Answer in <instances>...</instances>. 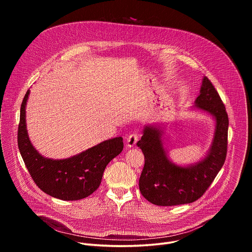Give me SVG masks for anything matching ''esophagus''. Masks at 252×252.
<instances>
[{"instance_id": "obj_1", "label": "esophagus", "mask_w": 252, "mask_h": 252, "mask_svg": "<svg viewBox=\"0 0 252 252\" xmlns=\"http://www.w3.org/2000/svg\"><path fill=\"white\" fill-rule=\"evenodd\" d=\"M138 140V135L136 133H132L127 136L126 138V148L130 149L136 145V141Z\"/></svg>"}]
</instances>
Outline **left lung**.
Instances as JSON below:
<instances>
[{
	"instance_id": "8db88e82",
	"label": "left lung",
	"mask_w": 252,
	"mask_h": 252,
	"mask_svg": "<svg viewBox=\"0 0 252 252\" xmlns=\"http://www.w3.org/2000/svg\"><path fill=\"white\" fill-rule=\"evenodd\" d=\"M190 110L207 113L215 122L211 145L198 161L179 165L170 160L162 138L165 125L145 126L136 143L145 156L139 190L156 205L172 206L195 201L209 188L225 161L228 117L219 93L206 77L202 79L199 94Z\"/></svg>"
}]
</instances>
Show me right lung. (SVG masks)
I'll use <instances>...</instances> for the list:
<instances>
[{
	"label": "right lung",
	"mask_w": 252,
	"mask_h": 252,
	"mask_svg": "<svg viewBox=\"0 0 252 252\" xmlns=\"http://www.w3.org/2000/svg\"><path fill=\"white\" fill-rule=\"evenodd\" d=\"M29 94L30 90L21 105L18 146L34 184L47 194L62 200L88 197L99 187L107 163L122 153L123 137L106 139L67 158H45L34 149L28 134L26 105Z\"/></svg>",
	"instance_id": "right-lung-1"
}]
</instances>
